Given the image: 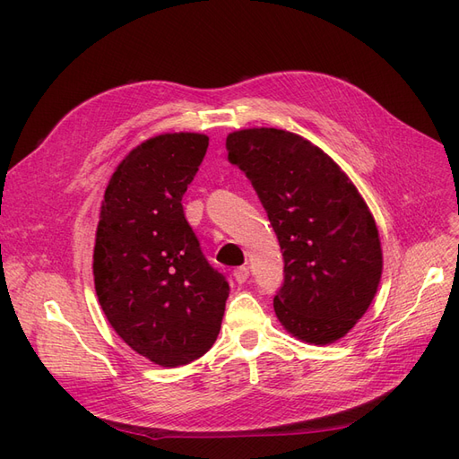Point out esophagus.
Returning a JSON list of instances; mask_svg holds the SVG:
<instances>
[{
    "label": "esophagus",
    "mask_w": 459,
    "mask_h": 459,
    "mask_svg": "<svg viewBox=\"0 0 459 459\" xmlns=\"http://www.w3.org/2000/svg\"><path fill=\"white\" fill-rule=\"evenodd\" d=\"M248 273H251V272H248V268H247V266L235 268V270H233V280L238 281V283H245V281L248 280Z\"/></svg>",
    "instance_id": "1"
}]
</instances>
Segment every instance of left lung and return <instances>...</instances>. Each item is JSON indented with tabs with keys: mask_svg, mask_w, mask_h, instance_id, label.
Masks as SVG:
<instances>
[{
	"mask_svg": "<svg viewBox=\"0 0 459 459\" xmlns=\"http://www.w3.org/2000/svg\"><path fill=\"white\" fill-rule=\"evenodd\" d=\"M226 149L251 179L283 251L277 319L307 342L344 337L369 308L383 272L379 231L362 195L335 160L297 134L239 130Z\"/></svg>",
	"mask_w": 459,
	"mask_h": 459,
	"instance_id": "8db88e82",
	"label": "left lung"
}]
</instances>
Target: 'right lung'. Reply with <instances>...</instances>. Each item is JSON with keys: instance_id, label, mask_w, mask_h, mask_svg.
Masks as SVG:
<instances>
[{"instance_id": "1", "label": "right lung", "mask_w": 459, "mask_h": 459, "mask_svg": "<svg viewBox=\"0 0 459 459\" xmlns=\"http://www.w3.org/2000/svg\"><path fill=\"white\" fill-rule=\"evenodd\" d=\"M203 134H162L130 151L105 189L95 293L132 351L164 368L214 344L230 285L204 258L182 197L206 155Z\"/></svg>"}]
</instances>
